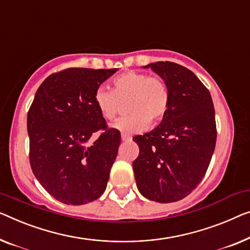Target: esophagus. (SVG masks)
<instances>
[{
    "mask_svg": "<svg viewBox=\"0 0 250 250\" xmlns=\"http://www.w3.org/2000/svg\"><path fill=\"white\" fill-rule=\"evenodd\" d=\"M121 140H122V141H131V137L125 136V135H122V136H121Z\"/></svg>",
    "mask_w": 250,
    "mask_h": 250,
    "instance_id": "esophagus-1",
    "label": "esophagus"
}]
</instances>
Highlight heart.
<instances>
[{
    "instance_id": "obj_1",
    "label": "heart",
    "mask_w": 250,
    "mask_h": 250,
    "mask_svg": "<svg viewBox=\"0 0 250 250\" xmlns=\"http://www.w3.org/2000/svg\"><path fill=\"white\" fill-rule=\"evenodd\" d=\"M94 102L106 120L117 117L121 104L128 102L125 110L129 115L115 121L112 128L124 135H133L162 120L169 105V92L162 78L131 70L114 77L111 91L104 87L96 89Z\"/></svg>"
}]
</instances>
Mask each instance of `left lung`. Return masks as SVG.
Returning <instances> with one entry per match:
<instances>
[{
    "label": "left lung",
    "instance_id": "1",
    "mask_svg": "<svg viewBox=\"0 0 250 250\" xmlns=\"http://www.w3.org/2000/svg\"><path fill=\"white\" fill-rule=\"evenodd\" d=\"M165 82L169 105L159 125L133 138L137 188L146 199L176 202L201 183L213 155L217 126L210 92L191 70L172 62H151Z\"/></svg>",
    "mask_w": 250,
    "mask_h": 250
}]
</instances>
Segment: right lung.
<instances>
[{
	"label": "right lung",
	"instance_id": "1",
	"mask_svg": "<svg viewBox=\"0 0 250 250\" xmlns=\"http://www.w3.org/2000/svg\"><path fill=\"white\" fill-rule=\"evenodd\" d=\"M118 68H68L48 76L36 92L27 128L30 165L42 188L65 204L82 206L103 194L121 136L107 129L94 94ZM99 129L104 132L91 143Z\"/></svg>",
	"mask_w": 250,
	"mask_h": 250
}]
</instances>
